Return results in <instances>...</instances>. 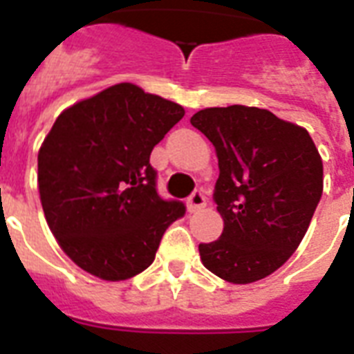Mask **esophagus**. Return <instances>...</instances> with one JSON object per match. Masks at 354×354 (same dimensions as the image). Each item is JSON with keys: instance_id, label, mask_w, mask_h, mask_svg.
<instances>
[{"instance_id": "1", "label": "esophagus", "mask_w": 354, "mask_h": 354, "mask_svg": "<svg viewBox=\"0 0 354 354\" xmlns=\"http://www.w3.org/2000/svg\"><path fill=\"white\" fill-rule=\"evenodd\" d=\"M202 207H205V196L200 189H196V191L187 198V209L189 213H196V211L202 209Z\"/></svg>"}]
</instances>
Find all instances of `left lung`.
<instances>
[{"mask_svg":"<svg viewBox=\"0 0 354 354\" xmlns=\"http://www.w3.org/2000/svg\"><path fill=\"white\" fill-rule=\"evenodd\" d=\"M215 147L213 198L221 239L200 244L209 272L233 285L264 279L290 259L324 193V163L305 128L268 110L233 104L191 118Z\"/></svg>","mask_w":354,"mask_h":354,"instance_id":"left-lung-1","label":"left lung"}]
</instances>
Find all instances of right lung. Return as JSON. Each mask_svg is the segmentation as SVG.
I'll return each mask as SVG.
<instances>
[{"mask_svg": "<svg viewBox=\"0 0 354 354\" xmlns=\"http://www.w3.org/2000/svg\"><path fill=\"white\" fill-rule=\"evenodd\" d=\"M185 115L130 82L64 110L38 152L47 226L77 266L104 281L149 268L165 230L185 215L156 191L150 152Z\"/></svg>", "mask_w": 354, "mask_h": 354, "instance_id": "add662e5", "label": "right lung"}]
</instances>
